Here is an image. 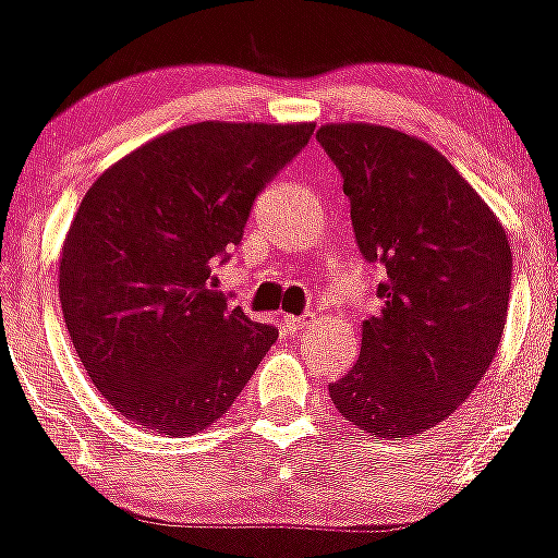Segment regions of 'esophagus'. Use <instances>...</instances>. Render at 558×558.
<instances>
[{
  "label": "esophagus",
  "mask_w": 558,
  "mask_h": 558,
  "mask_svg": "<svg viewBox=\"0 0 558 558\" xmlns=\"http://www.w3.org/2000/svg\"><path fill=\"white\" fill-rule=\"evenodd\" d=\"M311 319H314V316H311V314H305V316L283 314V325H286V330H291V333H298V330L303 328V325H308Z\"/></svg>",
  "instance_id": "1"
}]
</instances>
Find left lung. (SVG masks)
I'll use <instances>...</instances> for the list:
<instances>
[{
    "instance_id": "left-lung-1",
    "label": "left lung",
    "mask_w": 558,
    "mask_h": 558,
    "mask_svg": "<svg viewBox=\"0 0 558 558\" xmlns=\"http://www.w3.org/2000/svg\"><path fill=\"white\" fill-rule=\"evenodd\" d=\"M361 255L386 269L380 311L330 400L361 434L405 439L464 403L506 328L509 233L430 144L380 124H323Z\"/></svg>"
}]
</instances>
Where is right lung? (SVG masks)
Wrapping results in <instances>:
<instances>
[{
    "mask_svg": "<svg viewBox=\"0 0 558 558\" xmlns=\"http://www.w3.org/2000/svg\"><path fill=\"white\" fill-rule=\"evenodd\" d=\"M314 124L197 122L105 169L60 253V308L105 400L142 428L192 436L239 398L278 339L214 289L255 197Z\"/></svg>",
    "mask_w": 558,
    "mask_h": 558,
    "instance_id": "obj_1",
    "label": "right lung"
}]
</instances>
